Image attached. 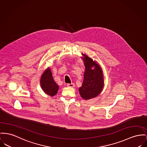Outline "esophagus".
<instances>
[{
  "label": "esophagus",
  "mask_w": 147,
  "mask_h": 147,
  "mask_svg": "<svg viewBox=\"0 0 147 147\" xmlns=\"http://www.w3.org/2000/svg\"><path fill=\"white\" fill-rule=\"evenodd\" d=\"M67 86L68 87L73 88V87L75 86V84H73V83H72V84H67Z\"/></svg>",
  "instance_id": "obj_1"
}]
</instances>
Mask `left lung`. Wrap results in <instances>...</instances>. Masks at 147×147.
<instances>
[{"label":"left lung","instance_id":"obj_1","mask_svg":"<svg viewBox=\"0 0 147 147\" xmlns=\"http://www.w3.org/2000/svg\"><path fill=\"white\" fill-rule=\"evenodd\" d=\"M85 71L82 86L79 88L80 95L84 99L88 100L97 96L101 92L104 85L102 71L97 63L84 55ZM92 67L94 69H92Z\"/></svg>","mask_w":147,"mask_h":147}]
</instances>
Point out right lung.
I'll return each instance as SVG.
<instances>
[{"instance_id":"obj_1","label":"right lung","mask_w":147,"mask_h":147,"mask_svg":"<svg viewBox=\"0 0 147 147\" xmlns=\"http://www.w3.org/2000/svg\"><path fill=\"white\" fill-rule=\"evenodd\" d=\"M40 82L42 88L47 95L53 96L57 94L59 86L55 82L50 69H47L44 72Z\"/></svg>"}]
</instances>
